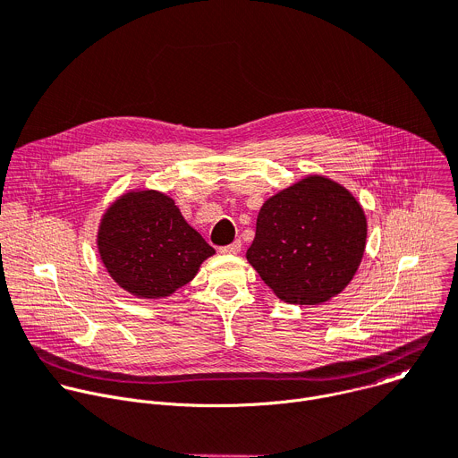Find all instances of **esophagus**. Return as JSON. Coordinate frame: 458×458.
<instances>
[{
	"label": "esophagus",
	"instance_id": "34e87169",
	"mask_svg": "<svg viewBox=\"0 0 458 458\" xmlns=\"http://www.w3.org/2000/svg\"><path fill=\"white\" fill-rule=\"evenodd\" d=\"M219 252H221V254H228V256L239 254V252H241V241H233L232 244L221 246V248H219Z\"/></svg>",
	"mask_w": 458,
	"mask_h": 458
}]
</instances>
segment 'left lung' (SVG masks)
<instances>
[{
    "mask_svg": "<svg viewBox=\"0 0 458 458\" xmlns=\"http://www.w3.org/2000/svg\"><path fill=\"white\" fill-rule=\"evenodd\" d=\"M365 241L367 219L354 195L309 175L265 200L246 259L279 300L319 305L351 283Z\"/></svg>",
    "mask_w": 458,
    "mask_h": 458,
    "instance_id": "obj_1",
    "label": "left lung"
}]
</instances>
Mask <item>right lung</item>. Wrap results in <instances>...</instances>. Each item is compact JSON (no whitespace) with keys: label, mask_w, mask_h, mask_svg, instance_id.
<instances>
[{"label":"right lung","mask_w":458,"mask_h":458,"mask_svg":"<svg viewBox=\"0 0 458 458\" xmlns=\"http://www.w3.org/2000/svg\"><path fill=\"white\" fill-rule=\"evenodd\" d=\"M97 244L118 286L144 300L172 296L216 254L175 200L155 190L120 195L102 216Z\"/></svg>","instance_id":"obj_1"}]
</instances>
